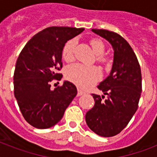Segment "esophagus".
<instances>
[{"mask_svg": "<svg viewBox=\"0 0 157 157\" xmlns=\"http://www.w3.org/2000/svg\"><path fill=\"white\" fill-rule=\"evenodd\" d=\"M85 94V92H83V91L81 90H80L79 88H78V94H77L78 97H79V96L83 95V94Z\"/></svg>", "mask_w": 157, "mask_h": 157, "instance_id": "obj_1", "label": "esophagus"}]
</instances>
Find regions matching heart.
<instances>
[{"label": "heart", "instance_id": "b5f03b06", "mask_svg": "<svg viewBox=\"0 0 157 157\" xmlns=\"http://www.w3.org/2000/svg\"><path fill=\"white\" fill-rule=\"evenodd\" d=\"M77 40L75 38L69 40L65 44L63 48V58L66 61H71L74 59L75 50ZM93 51L98 56V61L106 63L109 61L108 57L103 55L105 52V44L98 38H93L90 41ZM66 78L72 82L75 83L78 86L86 89L93 86L96 82L101 78V71L98 67L85 66L80 63H74L67 67L66 69Z\"/></svg>", "mask_w": 157, "mask_h": 157}]
</instances>
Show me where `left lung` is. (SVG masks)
<instances>
[{"label":"left lung","mask_w":157,"mask_h":157,"mask_svg":"<svg viewBox=\"0 0 157 157\" xmlns=\"http://www.w3.org/2000/svg\"><path fill=\"white\" fill-rule=\"evenodd\" d=\"M92 31L112 45L114 59L110 75L98 86L104 95L92 94L95 105L86 112V122L95 134L108 138L121 132L138 109L142 87L141 67L132 48L122 36L102 29Z\"/></svg>","instance_id":"1"}]
</instances>
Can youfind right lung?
I'll list each match as a JSON object with an SVG mask.
<instances>
[{"label":"right lung","mask_w":157,"mask_h":157,"mask_svg":"<svg viewBox=\"0 0 157 157\" xmlns=\"http://www.w3.org/2000/svg\"><path fill=\"white\" fill-rule=\"evenodd\" d=\"M84 28L50 27L36 34L19 54L14 72V94L26 121L37 129H47L63 118L77 94L73 83L51 90L52 80L61 79L62 52L65 43Z\"/></svg>","instance_id":"add662e5"}]
</instances>
